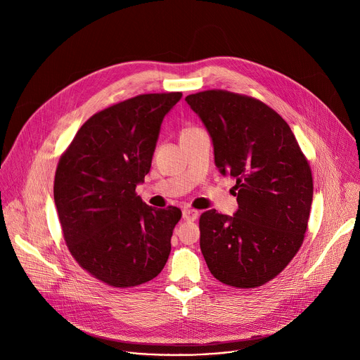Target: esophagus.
<instances>
[{"instance_id":"esophagus-1","label":"esophagus","mask_w":360,"mask_h":360,"mask_svg":"<svg viewBox=\"0 0 360 360\" xmlns=\"http://www.w3.org/2000/svg\"><path fill=\"white\" fill-rule=\"evenodd\" d=\"M198 217H199V212H198L196 210L185 208V210L182 211V218H184L185 221H188V222H193V221H196V219H198Z\"/></svg>"}]
</instances>
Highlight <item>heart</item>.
<instances>
[{"mask_svg": "<svg viewBox=\"0 0 360 360\" xmlns=\"http://www.w3.org/2000/svg\"><path fill=\"white\" fill-rule=\"evenodd\" d=\"M193 129H196V128H186V129H184V131H182V134H186V132H191V131H193Z\"/></svg>", "mask_w": 360, "mask_h": 360, "instance_id": "heart-1", "label": "heart"}]
</instances>
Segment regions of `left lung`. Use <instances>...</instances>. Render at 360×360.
Here are the masks:
<instances>
[{"label":"left lung","mask_w":360,"mask_h":360,"mask_svg":"<svg viewBox=\"0 0 360 360\" xmlns=\"http://www.w3.org/2000/svg\"><path fill=\"white\" fill-rule=\"evenodd\" d=\"M207 127L215 164L236 185L233 217L203 212L200 250L222 283L249 289L278 276L303 243L312 171L286 121L262 101L224 89L185 98Z\"/></svg>","instance_id":"1"}]
</instances>
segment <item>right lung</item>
I'll list each match as a JSON object with an SVG mask.
<instances>
[{
    "label": "right lung",
    "mask_w": 360,
    "mask_h": 360,
    "mask_svg": "<svg viewBox=\"0 0 360 360\" xmlns=\"http://www.w3.org/2000/svg\"><path fill=\"white\" fill-rule=\"evenodd\" d=\"M181 96L142 94L94 114L60 158L54 200L67 248L84 271L112 288L142 285L168 261L182 212L149 207L135 188Z\"/></svg>",
    "instance_id": "obj_1"
}]
</instances>
